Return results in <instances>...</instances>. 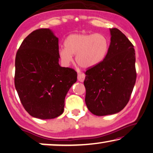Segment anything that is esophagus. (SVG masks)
Wrapping results in <instances>:
<instances>
[{"mask_svg":"<svg viewBox=\"0 0 153 153\" xmlns=\"http://www.w3.org/2000/svg\"><path fill=\"white\" fill-rule=\"evenodd\" d=\"M85 76L84 74L81 73V72H79V73H78V80L79 81L83 82L84 79H85Z\"/></svg>","mask_w":153,"mask_h":153,"instance_id":"1","label":"esophagus"}]
</instances>
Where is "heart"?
<instances>
[{"label":"heart","mask_w":153,"mask_h":153,"mask_svg":"<svg viewBox=\"0 0 153 153\" xmlns=\"http://www.w3.org/2000/svg\"><path fill=\"white\" fill-rule=\"evenodd\" d=\"M65 47L59 51L62 62L67 65L76 55V62L83 68L98 65L105 59L109 51L107 37L101 33H74L65 41Z\"/></svg>","instance_id":"obj_1"}]
</instances>
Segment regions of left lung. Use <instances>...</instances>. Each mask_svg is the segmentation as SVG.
Segmentation results:
<instances>
[{"label": "left lung", "mask_w": 153, "mask_h": 153, "mask_svg": "<svg viewBox=\"0 0 153 153\" xmlns=\"http://www.w3.org/2000/svg\"><path fill=\"white\" fill-rule=\"evenodd\" d=\"M110 32L111 43L106 57L85 72V100L96 116L123 110L130 100L137 77L133 44L116 28L110 29Z\"/></svg>", "instance_id": "obj_1"}]
</instances>
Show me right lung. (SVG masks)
Returning <instances> with one entry per match:
<instances>
[{"label":"right lung","mask_w":153,"mask_h":153,"mask_svg":"<svg viewBox=\"0 0 153 153\" xmlns=\"http://www.w3.org/2000/svg\"><path fill=\"white\" fill-rule=\"evenodd\" d=\"M59 40L48 29L33 30L23 40L15 61L14 83L23 107L39 119L59 116L77 72L59 64Z\"/></svg>","instance_id":"add662e5"}]
</instances>
